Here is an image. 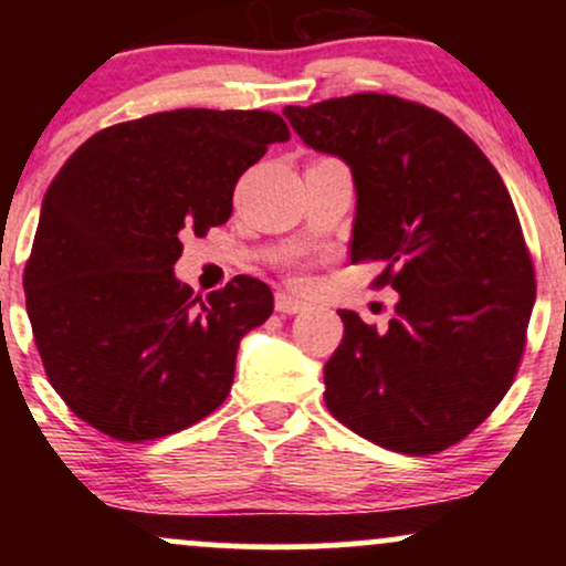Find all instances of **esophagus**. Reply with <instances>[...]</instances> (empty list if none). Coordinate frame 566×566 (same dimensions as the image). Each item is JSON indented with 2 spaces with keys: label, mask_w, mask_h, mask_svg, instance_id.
Wrapping results in <instances>:
<instances>
[{
  "label": "esophagus",
  "mask_w": 566,
  "mask_h": 566,
  "mask_svg": "<svg viewBox=\"0 0 566 566\" xmlns=\"http://www.w3.org/2000/svg\"><path fill=\"white\" fill-rule=\"evenodd\" d=\"M274 305L279 314H301V311H305V303L297 301V297L290 295V292H276Z\"/></svg>",
  "instance_id": "obj_1"
}]
</instances>
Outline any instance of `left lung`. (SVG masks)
I'll list each match as a JSON object with an SVG mask.
<instances>
[{
    "instance_id": "left-lung-1",
    "label": "left lung",
    "mask_w": 566,
    "mask_h": 566,
    "mask_svg": "<svg viewBox=\"0 0 566 566\" xmlns=\"http://www.w3.org/2000/svg\"><path fill=\"white\" fill-rule=\"evenodd\" d=\"M284 116L354 172L350 261L399 292L386 333L337 311L324 365L333 418L386 450L437 454L490 418L516 378L535 265L509 188L452 119L396 95L356 93Z\"/></svg>"
}]
</instances>
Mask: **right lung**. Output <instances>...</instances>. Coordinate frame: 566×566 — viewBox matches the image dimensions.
<instances>
[{
  "label": "right lung",
  "mask_w": 566,
  "mask_h": 566,
  "mask_svg": "<svg viewBox=\"0 0 566 566\" xmlns=\"http://www.w3.org/2000/svg\"><path fill=\"white\" fill-rule=\"evenodd\" d=\"M274 112L175 108L119 122L66 159L25 261V311L50 386L116 441H151L223 405L244 333L274 311L233 276L207 297L180 284V237L233 212V188L271 143Z\"/></svg>",
  "instance_id": "obj_1"
}]
</instances>
